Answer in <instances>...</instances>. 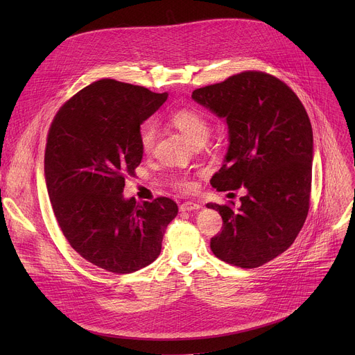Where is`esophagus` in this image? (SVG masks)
Segmentation results:
<instances>
[{"mask_svg":"<svg viewBox=\"0 0 355 355\" xmlns=\"http://www.w3.org/2000/svg\"><path fill=\"white\" fill-rule=\"evenodd\" d=\"M200 208V205L198 204V202H193V200H187V202H184V204H181V207H180V209L181 211H188V212H191V211H195V209H199Z\"/></svg>","mask_w":355,"mask_h":355,"instance_id":"esophagus-1","label":"esophagus"}]
</instances>
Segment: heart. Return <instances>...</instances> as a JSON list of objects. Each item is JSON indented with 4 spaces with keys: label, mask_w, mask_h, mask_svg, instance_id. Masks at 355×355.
<instances>
[{
    "label": "heart",
    "mask_w": 355,
    "mask_h": 355,
    "mask_svg": "<svg viewBox=\"0 0 355 355\" xmlns=\"http://www.w3.org/2000/svg\"><path fill=\"white\" fill-rule=\"evenodd\" d=\"M168 121L171 125H174L192 144L200 140H207L209 136V122L204 116V114H200L196 110H189V108H181L170 114ZM140 140V147L144 151V153H150L155 147L156 143V129L151 123H146L140 129L139 135ZM175 187L180 191H192L195 188V184L192 180L188 177H180L175 180Z\"/></svg>",
    "instance_id": "b5f03b06"
}]
</instances>
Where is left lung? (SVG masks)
I'll list each match as a JSON object with an SVG mask.
<instances>
[{
    "label": "left lung",
    "mask_w": 355,
    "mask_h": 355,
    "mask_svg": "<svg viewBox=\"0 0 355 355\" xmlns=\"http://www.w3.org/2000/svg\"><path fill=\"white\" fill-rule=\"evenodd\" d=\"M192 99L223 118L229 148L211 184L245 188L240 207L208 204L223 227L211 248L222 261L260 267L291 247L309 211L313 132L296 94L263 71H244L198 88Z\"/></svg>",
    "instance_id": "left-lung-1"
}]
</instances>
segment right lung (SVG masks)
<instances>
[{"label":"right lung","instance_id":"right-lung-1","mask_svg":"<svg viewBox=\"0 0 355 355\" xmlns=\"http://www.w3.org/2000/svg\"><path fill=\"white\" fill-rule=\"evenodd\" d=\"M168 94L111 78L89 84L50 125L44 178L58 223L78 254L115 274L153 263L178 207L170 198L137 204L123 196L140 164V125Z\"/></svg>","mask_w":355,"mask_h":355}]
</instances>
